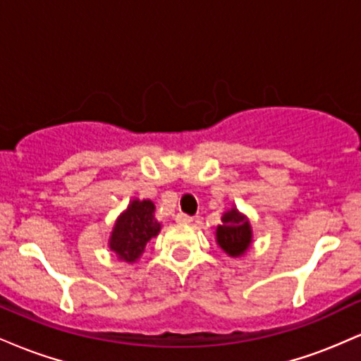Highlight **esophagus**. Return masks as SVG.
I'll list each match as a JSON object with an SVG mask.
<instances>
[{"mask_svg": "<svg viewBox=\"0 0 361 361\" xmlns=\"http://www.w3.org/2000/svg\"><path fill=\"white\" fill-rule=\"evenodd\" d=\"M175 221H176L178 224H192V222H193V217H190V215L180 212V214H176Z\"/></svg>", "mask_w": 361, "mask_h": 361, "instance_id": "1", "label": "esophagus"}]
</instances>
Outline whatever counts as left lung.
Returning <instances> with one entry per match:
<instances>
[{
	"label": "left lung",
	"mask_w": 361,
	"mask_h": 361,
	"mask_svg": "<svg viewBox=\"0 0 361 361\" xmlns=\"http://www.w3.org/2000/svg\"><path fill=\"white\" fill-rule=\"evenodd\" d=\"M217 244L233 258H239L251 246L252 231L250 219L235 207L222 215V224L215 231Z\"/></svg>",
	"instance_id": "1"
}]
</instances>
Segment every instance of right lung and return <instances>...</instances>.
Returning <instances> with one entry per match:
<instances>
[{"label":"right lung","instance_id":"1","mask_svg":"<svg viewBox=\"0 0 361 361\" xmlns=\"http://www.w3.org/2000/svg\"><path fill=\"white\" fill-rule=\"evenodd\" d=\"M154 210L151 200L134 198L126 212L120 214L109 239L110 250L118 259L135 263L146 250V244L159 234L161 224L156 221Z\"/></svg>","mask_w":361,"mask_h":361}]
</instances>
